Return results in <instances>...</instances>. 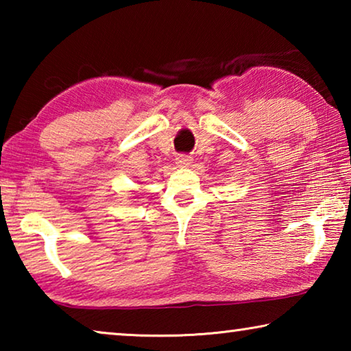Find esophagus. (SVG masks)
Instances as JSON below:
<instances>
[{
  "label": "esophagus",
  "mask_w": 351,
  "mask_h": 351,
  "mask_svg": "<svg viewBox=\"0 0 351 351\" xmlns=\"http://www.w3.org/2000/svg\"><path fill=\"white\" fill-rule=\"evenodd\" d=\"M190 162H192V159H190L189 154H178L176 156V164L180 165V167H187Z\"/></svg>",
  "instance_id": "esophagus-1"
}]
</instances>
